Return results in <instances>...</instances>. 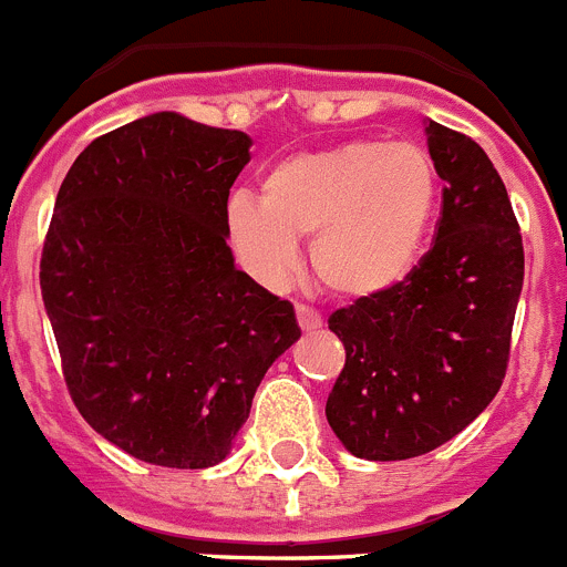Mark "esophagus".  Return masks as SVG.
Returning <instances> with one entry per match:
<instances>
[{
	"label": "esophagus",
	"instance_id": "obj_1",
	"mask_svg": "<svg viewBox=\"0 0 567 567\" xmlns=\"http://www.w3.org/2000/svg\"><path fill=\"white\" fill-rule=\"evenodd\" d=\"M296 321H299V327L305 332H313L324 324V319L313 308H308V305H296Z\"/></svg>",
	"mask_w": 567,
	"mask_h": 567
}]
</instances>
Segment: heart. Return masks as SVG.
I'll return each mask as SVG.
<instances>
[{
	"instance_id": "heart-1",
	"label": "heart",
	"mask_w": 567,
	"mask_h": 567,
	"mask_svg": "<svg viewBox=\"0 0 567 567\" xmlns=\"http://www.w3.org/2000/svg\"><path fill=\"white\" fill-rule=\"evenodd\" d=\"M436 209V167L420 145L352 140L274 162L262 195H231L226 231L266 285L293 271L299 237L313 235L319 282L343 299H372L414 271Z\"/></svg>"
}]
</instances>
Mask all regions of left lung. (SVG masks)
<instances>
[{
  "label": "left lung",
  "instance_id": "obj_1",
  "mask_svg": "<svg viewBox=\"0 0 567 567\" xmlns=\"http://www.w3.org/2000/svg\"><path fill=\"white\" fill-rule=\"evenodd\" d=\"M442 189L436 243L396 288L330 316L347 363L327 422L352 456L403 462L462 433L498 394L523 290V240L489 156L425 120Z\"/></svg>",
  "mask_w": 567,
  "mask_h": 567
}]
</instances>
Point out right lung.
Here are the masks:
<instances>
[{
  "instance_id": "1",
  "label": "right lung",
  "mask_w": 567,
  "mask_h": 567,
  "mask_svg": "<svg viewBox=\"0 0 567 567\" xmlns=\"http://www.w3.org/2000/svg\"><path fill=\"white\" fill-rule=\"evenodd\" d=\"M243 131L156 111L69 167L41 296L83 420L158 467L224 462L268 367L299 341L293 305L237 271L229 189Z\"/></svg>"
}]
</instances>
